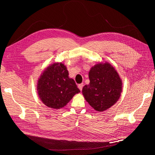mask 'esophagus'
I'll return each mask as SVG.
<instances>
[{
	"label": "esophagus",
	"instance_id": "1",
	"mask_svg": "<svg viewBox=\"0 0 155 155\" xmlns=\"http://www.w3.org/2000/svg\"><path fill=\"white\" fill-rule=\"evenodd\" d=\"M83 87V83H81V84H79L78 85V88L80 91H82V88Z\"/></svg>",
	"mask_w": 155,
	"mask_h": 155
}]
</instances>
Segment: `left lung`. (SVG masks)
<instances>
[{"instance_id": "8db88e82", "label": "left lung", "mask_w": 155, "mask_h": 155, "mask_svg": "<svg viewBox=\"0 0 155 155\" xmlns=\"http://www.w3.org/2000/svg\"><path fill=\"white\" fill-rule=\"evenodd\" d=\"M90 83L83 87V94L96 110L102 112L113 105L120 98L122 82L109 63L97 64L88 73Z\"/></svg>"}]
</instances>
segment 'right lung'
Returning <instances> with one entry per match:
<instances>
[{
  "label": "right lung",
  "mask_w": 155,
  "mask_h": 155,
  "mask_svg": "<svg viewBox=\"0 0 155 155\" xmlns=\"http://www.w3.org/2000/svg\"><path fill=\"white\" fill-rule=\"evenodd\" d=\"M37 91L43 104L52 109H61L66 105L77 93L80 92L73 79L63 63H54L41 75Z\"/></svg>",
  "instance_id": "1"
}]
</instances>
